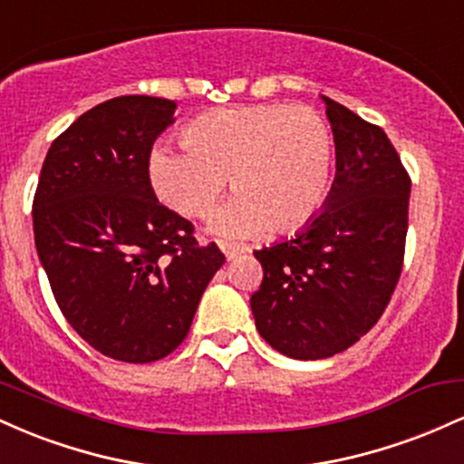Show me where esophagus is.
Instances as JSON below:
<instances>
[{
	"instance_id": "esophagus-1",
	"label": "esophagus",
	"mask_w": 464,
	"mask_h": 464,
	"mask_svg": "<svg viewBox=\"0 0 464 464\" xmlns=\"http://www.w3.org/2000/svg\"><path fill=\"white\" fill-rule=\"evenodd\" d=\"M220 250L225 253L227 259H236L244 253V248H239L236 244H228V242H220Z\"/></svg>"
}]
</instances>
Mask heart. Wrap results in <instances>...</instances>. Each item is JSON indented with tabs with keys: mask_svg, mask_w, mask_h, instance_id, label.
Here are the masks:
<instances>
[{
	"mask_svg": "<svg viewBox=\"0 0 464 464\" xmlns=\"http://www.w3.org/2000/svg\"><path fill=\"white\" fill-rule=\"evenodd\" d=\"M185 146L159 143L148 179L163 205L189 218L211 214L231 180L237 194L209 231L253 239L295 231L321 209L334 174V137L310 106H231L191 121Z\"/></svg>",
	"mask_w": 464,
	"mask_h": 464,
	"instance_id": "b5f03b06",
	"label": "heart"
}]
</instances>
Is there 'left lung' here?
Segmentation results:
<instances>
[{"instance_id":"obj_1","label":"left lung","mask_w":464,"mask_h":464,"mask_svg":"<svg viewBox=\"0 0 464 464\" xmlns=\"http://www.w3.org/2000/svg\"><path fill=\"white\" fill-rule=\"evenodd\" d=\"M321 98L335 143L332 191L295 237L255 250L264 268L250 296L255 327L295 360L340 353L380 321L408 233L410 179L386 132Z\"/></svg>"}]
</instances>
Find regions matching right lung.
<instances>
[{
	"label": "right lung",
	"instance_id": "obj_1",
	"mask_svg": "<svg viewBox=\"0 0 464 464\" xmlns=\"http://www.w3.org/2000/svg\"><path fill=\"white\" fill-rule=\"evenodd\" d=\"M177 102L121 95L80 115L52 143L32 205L34 244L67 323L100 353L161 360L185 340L225 264L191 222L154 196L152 143Z\"/></svg>",
	"mask_w": 464,
	"mask_h": 464
}]
</instances>
